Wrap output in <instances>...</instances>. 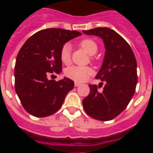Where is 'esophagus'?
Returning <instances> with one entry per match:
<instances>
[{
    "instance_id": "34e87169",
    "label": "esophagus",
    "mask_w": 153,
    "mask_h": 153,
    "mask_svg": "<svg viewBox=\"0 0 153 153\" xmlns=\"http://www.w3.org/2000/svg\"><path fill=\"white\" fill-rule=\"evenodd\" d=\"M80 84H81V83H78V82H75V83H74L75 86H79Z\"/></svg>"
}]
</instances>
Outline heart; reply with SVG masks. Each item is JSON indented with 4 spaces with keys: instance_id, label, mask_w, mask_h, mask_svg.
I'll return each mask as SVG.
<instances>
[{
    "instance_id": "1",
    "label": "heart",
    "mask_w": 153,
    "mask_h": 153,
    "mask_svg": "<svg viewBox=\"0 0 153 153\" xmlns=\"http://www.w3.org/2000/svg\"><path fill=\"white\" fill-rule=\"evenodd\" d=\"M79 46L84 50L89 55H94L98 51V46L93 39L86 38L80 40ZM60 59L64 64L67 65L71 60V48L69 44H65L60 51ZM93 70L89 67L71 66L64 70V74L67 78L76 82H83L89 76L91 75Z\"/></svg>"
}]
</instances>
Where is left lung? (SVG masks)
I'll return each instance as SVG.
<instances>
[{"mask_svg": "<svg viewBox=\"0 0 153 153\" xmlns=\"http://www.w3.org/2000/svg\"><path fill=\"white\" fill-rule=\"evenodd\" d=\"M83 33L100 36L106 53L96 79L105 82L102 92L90 84V92L83 100L85 112L92 118L109 121L122 113L130 102L137 83V63L129 44L113 30L97 27ZM102 84V83H101Z\"/></svg>", "mask_w": 153, "mask_h": 153, "instance_id": "1", "label": "left lung"}]
</instances>
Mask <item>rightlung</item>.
Masks as SVG:
<instances>
[{
  "instance_id": "right-lung-1",
  "label": "right lung",
  "mask_w": 153,
  "mask_h": 153,
  "mask_svg": "<svg viewBox=\"0 0 153 153\" xmlns=\"http://www.w3.org/2000/svg\"><path fill=\"white\" fill-rule=\"evenodd\" d=\"M81 34L60 28L41 30L29 37L19 51L14 69L15 91L24 109L33 117H46L56 113L74 88V81L68 78L55 81L47 77L61 72V47Z\"/></svg>"
}]
</instances>
